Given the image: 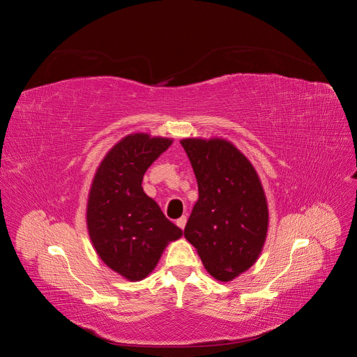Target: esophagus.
<instances>
[{
    "mask_svg": "<svg viewBox=\"0 0 357 357\" xmlns=\"http://www.w3.org/2000/svg\"><path fill=\"white\" fill-rule=\"evenodd\" d=\"M186 222H188V219H186V215H181V218L180 219H177V226H178V228L180 229H183V228H185V226H186Z\"/></svg>",
    "mask_w": 357,
    "mask_h": 357,
    "instance_id": "esophagus-1",
    "label": "esophagus"
}]
</instances>
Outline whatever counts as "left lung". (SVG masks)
Returning a JSON list of instances; mask_svg holds the SVG:
<instances>
[{"mask_svg":"<svg viewBox=\"0 0 357 357\" xmlns=\"http://www.w3.org/2000/svg\"><path fill=\"white\" fill-rule=\"evenodd\" d=\"M199 198L186 223V240L220 282L247 271L261 255L268 229L265 193L253 165L220 138L181 139Z\"/></svg>","mask_w":357,"mask_h":357,"instance_id":"left-lung-1","label":"left lung"}]
</instances>
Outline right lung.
Here are the masks:
<instances>
[{
    "label": "right lung",
    "instance_id": "1",
    "mask_svg": "<svg viewBox=\"0 0 357 357\" xmlns=\"http://www.w3.org/2000/svg\"><path fill=\"white\" fill-rule=\"evenodd\" d=\"M172 144L168 138L134 134L119 142L96 171L88 201V229L96 253L131 282L153 271L181 229L143 190L147 168Z\"/></svg>",
    "mask_w": 357,
    "mask_h": 357
}]
</instances>
